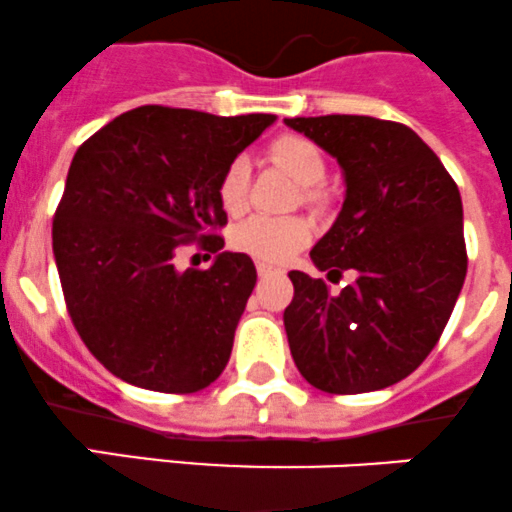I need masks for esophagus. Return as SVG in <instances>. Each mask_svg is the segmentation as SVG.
I'll return each mask as SVG.
<instances>
[{
  "label": "esophagus",
  "mask_w": 512,
  "mask_h": 512,
  "mask_svg": "<svg viewBox=\"0 0 512 512\" xmlns=\"http://www.w3.org/2000/svg\"><path fill=\"white\" fill-rule=\"evenodd\" d=\"M280 272V267L275 265H267V262H257V275L260 277H267V275H277Z\"/></svg>",
  "instance_id": "34e87169"
}]
</instances>
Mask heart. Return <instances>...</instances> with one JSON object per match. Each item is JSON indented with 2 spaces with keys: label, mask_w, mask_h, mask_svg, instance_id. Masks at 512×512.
<instances>
[{
  "label": "heart",
  "mask_w": 512,
  "mask_h": 512,
  "mask_svg": "<svg viewBox=\"0 0 512 512\" xmlns=\"http://www.w3.org/2000/svg\"><path fill=\"white\" fill-rule=\"evenodd\" d=\"M267 157L290 172L302 185V202L312 210H325L327 195L320 187L325 180V157L312 140L302 135H280L267 147ZM250 170L245 160H232L217 182V202L227 215H240L247 207ZM312 240V222L307 217H265L252 215L232 230L230 242L237 252L255 257L257 262L280 265Z\"/></svg>",
  "instance_id": "b5f03b06"
}]
</instances>
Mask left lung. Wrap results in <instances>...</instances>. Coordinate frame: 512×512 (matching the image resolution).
<instances>
[{
  "label": "left lung",
  "instance_id": "obj_1",
  "mask_svg": "<svg viewBox=\"0 0 512 512\" xmlns=\"http://www.w3.org/2000/svg\"><path fill=\"white\" fill-rule=\"evenodd\" d=\"M345 170V202L310 257L322 272H357L330 292L290 272L292 360L312 388L355 395L390 388L430 355L468 272L463 202L440 157L410 127L365 114L285 119ZM327 275V277H330Z\"/></svg>",
  "mask_w": 512,
  "mask_h": 512
}]
</instances>
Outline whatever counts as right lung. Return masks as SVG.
Wrapping results in <instances>:
<instances>
[{
    "instance_id": "1",
    "label": "right lung",
    "mask_w": 512,
    "mask_h": 512,
    "mask_svg": "<svg viewBox=\"0 0 512 512\" xmlns=\"http://www.w3.org/2000/svg\"><path fill=\"white\" fill-rule=\"evenodd\" d=\"M272 122L145 104L74 152L52 250L74 330L112 375L187 395L225 370L255 262L221 252L207 271L177 273L171 257L187 244L222 250L217 182Z\"/></svg>"
}]
</instances>
